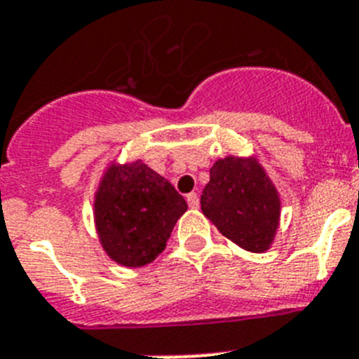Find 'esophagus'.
Segmentation results:
<instances>
[{"label": "esophagus", "instance_id": "34e87169", "mask_svg": "<svg viewBox=\"0 0 359 359\" xmlns=\"http://www.w3.org/2000/svg\"><path fill=\"white\" fill-rule=\"evenodd\" d=\"M186 198H188V205H189V208H191V210H197L198 204H201V202H198V195H197V193H189V195Z\"/></svg>", "mask_w": 359, "mask_h": 359}]
</instances>
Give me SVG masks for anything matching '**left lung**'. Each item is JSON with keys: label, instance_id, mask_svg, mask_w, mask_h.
Masks as SVG:
<instances>
[{"label": "left lung", "instance_id": "8db88e82", "mask_svg": "<svg viewBox=\"0 0 359 359\" xmlns=\"http://www.w3.org/2000/svg\"><path fill=\"white\" fill-rule=\"evenodd\" d=\"M201 205L218 231L240 248L262 253L273 242L280 198L255 161L226 157L215 162Z\"/></svg>", "mask_w": 359, "mask_h": 359}]
</instances>
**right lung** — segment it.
I'll list each match as a JSON object with an SVG mask.
<instances>
[{"label": "right lung", "mask_w": 359, "mask_h": 359, "mask_svg": "<svg viewBox=\"0 0 359 359\" xmlns=\"http://www.w3.org/2000/svg\"><path fill=\"white\" fill-rule=\"evenodd\" d=\"M188 210L182 195L142 162L111 166L95 195V222L108 257L126 267L149 264Z\"/></svg>", "instance_id": "right-lung-1"}]
</instances>
